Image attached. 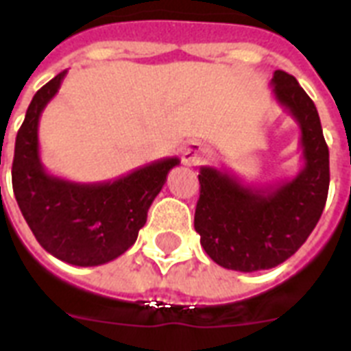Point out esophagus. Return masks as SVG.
Wrapping results in <instances>:
<instances>
[{"label":"esophagus","instance_id":"34e87169","mask_svg":"<svg viewBox=\"0 0 351 351\" xmlns=\"http://www.w3.org/2000/svg\"><path fill=\"white\" fill-rule=\"evenodd\" d=\"M204 153H206V149H204L200 143H187L186 147L182 149V164L189 165V167H191V165H198L202 162Z\"/></svg>","mask_w":351,"mask_h":351}]
</instances>
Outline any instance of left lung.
I'll return each instance as SVG.
<instances>
[{
	"instance_id": "left-lung-1",
	"label": "left lung",
	"mask_w": 351,
	"mask_h": 351,
	"mask_svg": "<svg viewBox=\"0 0 351 351\" xmlns=\"http://www.w3.org/2000/svg\"><path fill=\"white\" fill-rule=\"evenodd\" d=\"M275 100L300 129L304 167L277 186L242 184L228 171L200 167L195 230L219 266L234 271L269 269L288 261L321 219L330 187V153L315 104L291 74L275 71Z\"/></svg>"
}]
</instances>
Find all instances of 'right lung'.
Returning a JSON list of instances; mask_svg holds the SVG:
<instances>
[{"mask_svg": "<svg viewBox=\"0 0 351 351\" xmlns=\"http://www.w3.org/2000/svg\"><path fill=\"white\" fill-rule=\"evenodd\" d=\"M65 74L54 76L36 93L19 127L12 162L14 197L43 250L73 266H100L136 242L151 204L180 160H156L117 180L96 184L49 175L40 160L38 125Z\"/></svg>", "mask_w": 351, "mask_h": 351, "instance_id": "add662e5", "label": "right lung"}]
</instances>
